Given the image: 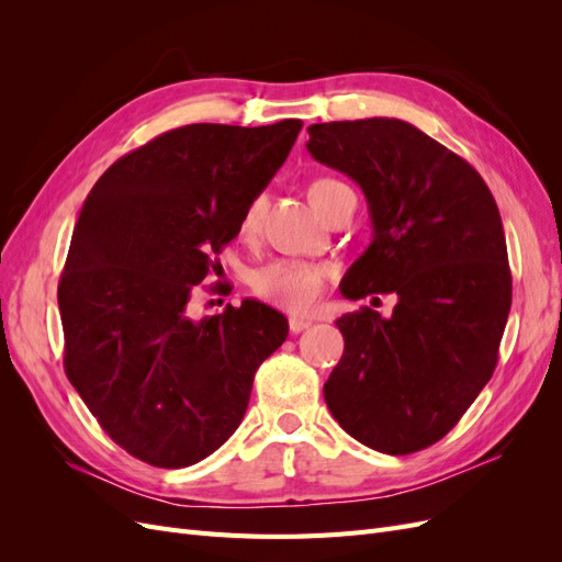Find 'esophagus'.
<instances>
[{
    "instance_id": "obj_1",
    "label": "esophagus",
    "mask_w": 562,
    "mask_h": 562,
    "mask_svg": "<svg viewBox=\"0 0 562 562\" xmlns=\"http://www.w3.org/2000/svg\"><path fill=\"white\" fill-rule=\"evenodd\" d=\"M310 326H312L310 318H300V316L288 318V328H291V333H302V330H307Z\"/></svg>"
}]
</instances>
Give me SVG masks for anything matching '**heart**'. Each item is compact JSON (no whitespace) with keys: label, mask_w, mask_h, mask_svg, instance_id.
I'll use <instances>...</instances> for the list:
<instances>
[{"label":"heart","mask_w":562,"mask_h":562,"mask_svg":"<svg viewBox=\"0 0 562 562\" xmlns=\"http://www.w3.org/2000/svg\"><path fill=\"white\" fill-rule=\"evenodd\" d=\"M339 180L333 178H321L310 184V201L314 203V209L323 213V206L326 201L337 192L342 190ZM260 199L250 201L239 223V232L244 236H252L258 232L260 223ZM330 277V267L321 265V262H307V260H288L279 258L262 265L260 269H255L250 274V288L252 293L262 297L265 302L274 304L279 310L293 312V314H304L314 310V304L318 302L323 285H326V279Z\"/></svg>","instance_id":"1"}]
</instances>
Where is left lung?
<instances>
[{"label": "left lung", "instance_id": "8db88e82", "mask_svg": "<svg viewBox=\"0 0 562 562\" xmlns=\"http://www.w3.org/2000/svg\"><path fill=\"white\" fill-rule=\"evenodd\" d=\"M310 155L361 184L372 241L342 279L349 300L394 293V314L337 318L345 353L323 396L359 443L434 446L497 366L512 310L502 217L475 168L401 119L312 124Z\"/></svg>", "mask_w": 562, "mask_h": 562}]
</instances>
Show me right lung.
Instances as JSON below:
<instances>
[{
  "label": "right lung",
  "mask_w": 562,
  "mask_h": 562,
  "mask_svg": "<svg viewBox=\"0 0 562 562\" xmlns=\"http://www.w3.org/2000/svg\"><path fill=\"white\" fill-rule=\"evenodd\" d=\"M300 119L190 124L116 159L83 201L58 283L65 375L119 448L159 469L215 452L255 370L288 337L258 300L201 321L187 302L285 161Z\"/></svg>",
  "instance_id": "right-lung-1"
}]
</instances>
